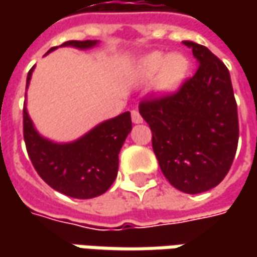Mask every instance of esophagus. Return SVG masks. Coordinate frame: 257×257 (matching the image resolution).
Instances as JSON below:
<instances>
[{
  "label": "esophagus",
  "mask_w": 257,
  "mask_h": 257,
  "mask_svg": "<svg viewBox=\"0 0 257 257\" xmlns=\"http://www.w3.org/2000/svg\"><path fill=\"white\" fill-rule=\"evenodd\" d=\"M132 120H133V123L136 124L143 123V117H142V114L139 113V110H133V111H132Z\"/></svg>",
  "instance_id": "obj_1"
}]
</instances>
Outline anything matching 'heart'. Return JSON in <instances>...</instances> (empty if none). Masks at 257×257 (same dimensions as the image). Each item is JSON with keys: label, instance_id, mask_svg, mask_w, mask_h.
<instances>
[{"label": "heart", "instance_id": "b5f03b06", "mask_svg": "<svg viewBox=\"0 0 257 257\" xmlns=\"http://www.w3.org/2000/svg\"><path fill=\"white\" fill-rule=\"evenodd\" d=\"M190 70L189 58L182 53L166 54L156 51L144 55L137 67V75L143 81L156 78V88L160 93L176 91L186 80Z\"/></svg>", "mask_w": 257, "mask_h": 257}]
</instances>
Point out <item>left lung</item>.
<instances>
[{
    "label": "left lung",
    "instance_id": "8db88e82",
    "mask_svg": "<svg viewBox=\"0 0 257 257\" xmlns=\"http://www.w3.org/2000/svg\"><path fill=\"white\" fill-rule=\"evenodd\" d=\"M183 44L199 61L197 71L177 91L143 100L139 110L164 177L177 190L197 194L216 187L230 170L239 118L227 67L204 45Z\"/></svg>",
    "mask_w": 257,
    "mask_h": 257
}]
</instances>
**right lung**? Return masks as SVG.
Masks as SVG:
<instances>
[{"label": "right lung", "instance_id": "right-lung-1", "mask_svg": "<svg viewBox=\"0 0 257 257\" xmlns=\"http://www.w3.org/2000/svg\"><path fill=\"white\" fill-rule=\"evenodd\" d=\"M97 41H67L84 50ZM51 48L48 53H51ZM47 53V54H48ZM34 67L27 75V87ZM24 142L27 153L40 177L54 190L74 199H93L105 193L118 170V153L127 134L132 132L130 111L98 124L73 143H53L37 133L33 121L23 110Z\"/></svg>", "mask_w": 257, "mask_h": 257}]
</instances>
